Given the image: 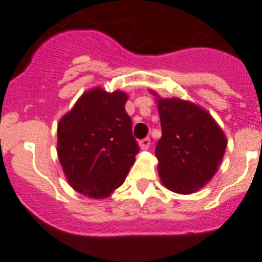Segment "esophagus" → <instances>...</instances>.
Instances as JSON below:
<instances>
[{"mask_svg":"<svg viewBox=\"0 0 262 262\" xmlns=\"http://www.w3.org/2000/svg\"><path fill=\"white\" fill-rule=\"evenodd\" d=\"M149 146H150V138L149 137H146V138H144V140L140 141V147L142 150H147L149 149Z\"/></svg>","mask_w":262,"mask_h":262,"instance_id":"34e87169","label":"esophagus"}]
</instances>
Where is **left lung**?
I'll use <instances>...</instances> for the list:
<instances>
[{
	"label": "left lung",
	"instance_id": "left-lung-1",
	"mask_svg": "<svg viewBox=\"0 0 262 262\" xmlns=\"http://www.w3.org/2000/svg\"><path fill=\"white\" fill-rule=\"evenodd\" d=\"M158 113L162 128L156 147L159 178L174 192H196L219 169L226 136L210 113L190 101L158 97Z\"/></svg>",
	"mask_w": 262,
	"mask_h": 262
}]
</instances>
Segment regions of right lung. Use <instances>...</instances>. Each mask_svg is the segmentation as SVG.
<instances>
[{"label": "right lung", "mask_w": 262, "mask_h": 262, "mask_svg": "<svg viewBox=\"0 0 262 262\" xmlns=\"http://www.w3.org/2000/svg\"><path fill=\"white\" fill-rule=\"evenodd\" d=\"M128 95L93 88L83 93L58 125V157L74 190L95 199L124 183L138 153Z\"/></svg>", "instance_id": "right-lung-1"}]
</instances>
